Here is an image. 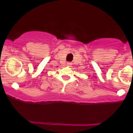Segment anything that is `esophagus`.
<instances>
[{"instance_id": "obj_1", "label": "esophagus", "mask_w": 133, "mask_h": 133, "mask_svg": "<svg viewBox=\"0 0 133 133\" xmlns=\"http://www.w3.org/2000/svg\"><path fill=\"white\" fill-rule=\"evenodd\" d=\"M71 64H72L71 63V62H68V63L67 64V65H68V66H71Z\"/></svg>"}]
</instances>
